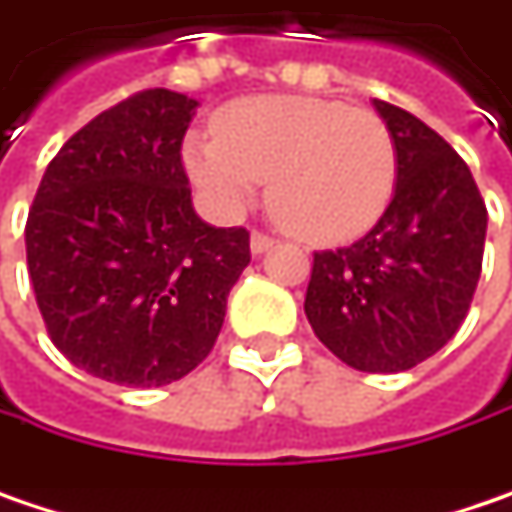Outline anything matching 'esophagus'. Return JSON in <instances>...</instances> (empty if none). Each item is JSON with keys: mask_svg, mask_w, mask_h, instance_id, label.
Listing matches in <instances>:
<instances>
[{"mask_svg": "<svg viewBox=\"0 0 512 512\" xmlns=\"http://www.w3.org/2000/svg\"><path fill=\"white\" fill-rule=\"evenodd\" d=\"M274 247V238L268 236V233H253L250 236V250H253V256H259V253H265V250H271Z\"/></svg>", "mask_w": 512, "mask_h": 512, "instance_id": "34e87169", "label": "esophagus"}]
</instances>
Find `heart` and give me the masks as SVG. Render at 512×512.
<instances>
[{"instance_id": "obj_1", "label": "heart", "mask_w": 512, "mask_h": 512, "mask_svg": "<svg viewBox=\"0 0 512 512\" xmlns=\"http://www.w3.org/2000/svg\"><path fill=\"white\" fill-rule=\"evenodd\" d=\"M189 174L224 209L271 180L276 221L309 241L370 230L396 186V142L373 110L306 95H262L227 107L215 136L186 145Z\"/></svg>"}]
</instances>
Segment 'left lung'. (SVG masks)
I'll use <instances>...</instances> for the list:
<instances>
[{
    "instance_id": "8db88e82",
    "label": "left lung",
    "mask_w": 512,
    "mask_h": 512,
    "mask_svg": "<svg viewBox=\"0 0 512 512\" xmlns=\"http://www.w3.org/2000/svg\"><path fill=\"white\" fill-rule=\"evenodd\" d=\"M396 142V192L349 247L314 253L306 317L361 373H399L443 349L475 297L487 203L469 165L417 116L373 101Z\"/></svg>"
}]
</instances>
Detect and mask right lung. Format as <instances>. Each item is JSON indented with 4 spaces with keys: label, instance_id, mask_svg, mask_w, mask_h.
<instances>
[{
    "label": "right lung",
    "instance_id": "right-lung-1",
    "mask_svg": "<svg viewBox=\"0 0 512 512\" xmlns=\"http://www.w3.org/2000/svg\"><path fill=\"white\" fill-rule=\"evenodd\" d=\"M198 101L142 90L98 113L49 163L25 221L46 332L75 367L160 387L212 352L250 262L244 227L192 209L183 136Z\"/></svg>",
    "mask_w": 512,
    "mask_h": 512
}]
</instances>
